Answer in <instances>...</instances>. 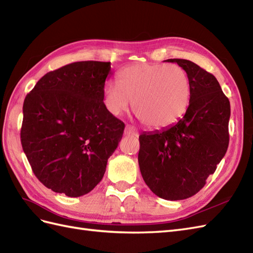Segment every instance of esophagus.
Listing matches in <instances>:
<instances>
[{
    "label": "esophagus",
    "mask_w": 253,
    "mask_h": 253,
    "mask_svg": "<svg viewBox=\"0 0 253 253\" xmlns=\"http://www.w3.org/2000/svg\"><path fill=\"white\" fill-rule=\"evenodd\" d=\"M124 133H125V135H132V137H138V134H139L138 131L135 130V129L130 125H127L125 127Z\"/></svg>",
    "instance_id": "obj_1"
}]
</instances>
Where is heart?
<instances>
[{
	"label": "heart",
	"mask_w": 253,
	"mask_h": 253,
	"mask_svg": "<svg viewBox=\"0 0 253 253\" xmlns=\"http://www.w3.org/2000/svg\"><path fill=\"white\" fill-rule=\"evenodd\" d=\"M191 84L186 70L176 64L140 63L123 69L119 83L109 82L103 102L112 115H121L131 106L150 128H167L177 123L188 110Z\"/></svg>",
	"instance_id": "b5f03b06"
}]
</instances>
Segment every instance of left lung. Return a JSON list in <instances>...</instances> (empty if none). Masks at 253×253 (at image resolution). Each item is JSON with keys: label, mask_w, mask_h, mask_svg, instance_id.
<instances>
[{"label": "left lung", "mask_w": 253, "mask_h": 253, "mask_svg": "<svg viewBox=\"0 0 253 253\" xmlns=\"http://www.w3.org/2000/svg\"><path fill=\"white\" fill-rule=\"evenodd\" d=\"M167 62L177 63L188 74L189 107L175 125L141 133L138 160L150 189L159 198L177 201L202 189L224 157L231 108L215 76L188 60Z\"/></svg>", "instance_id": "obj_1"}]
</instances>
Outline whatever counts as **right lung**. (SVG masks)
Wrapping results in <instances>:
<instances>
[{
  "label": "right lung",
  "mask_w": 253,
  "mask_h": 253,
  "mask_svg": "<svg viewBox=\"0 0 253 253\" xmlns=\"http://www.w3.org/2000/svg\"><path fill=\"white\" fill-rule=\"evenodd\" d=\"M111 63L84 61L50 71L23 102L21 144L47 188L81 197L103 177L125 124L103 102Z\"/></svg>",
  "instance_id": "add662e5"
}]
</instances>
